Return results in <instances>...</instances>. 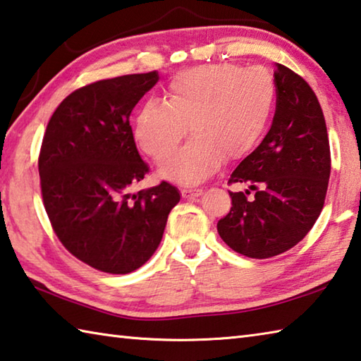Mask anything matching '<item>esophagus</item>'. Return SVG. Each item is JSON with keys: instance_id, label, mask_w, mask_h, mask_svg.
Here are the masks:
<instances>
[{"instance_id": "obj_1", "label": "esophagus", "mask_w": 361, "mask_h": 361, "mask_svg": "<svg viewBox=\"0 0 361 361\" xmlns=\"http://www.w3.org/2000/svg\"><path fill=\"white\" fill-rule=\"evenodd\" d=\"M180 193L184 198H197L201 193H203V190H201V188H188L187 187V188H180Z\"/></svg>"}]
</instances>
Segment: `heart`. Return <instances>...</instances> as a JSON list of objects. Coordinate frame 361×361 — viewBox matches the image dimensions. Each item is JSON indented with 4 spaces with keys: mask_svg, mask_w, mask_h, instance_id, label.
I'll list each match as a JSON object with an SVG mask.
<instances>
[{
    "mask_svg": "<svg viewBox=\"0 0 361 361\" xmlns=\"http://www.w3.org/2000/svg\"><path fill=\"white\" fill-rule=\"evenodd\" d=\"M276 98L267 69L209 63L177 73L166 87V103L147 101L135 122V141L145 155L163 161L187 133L193 137L164 161L163 179L198 184L222 161L249 154L267 130Z\"/></svg>",
    "mask_w": 361,
    "mask_h": 361,
    "instance_id": "b5f03b06",
    "label": "heart"
}]
</instances>
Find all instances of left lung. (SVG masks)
Masks as SVG:
<instances>
[{
	"label": "left lung",
	"mask_w": 361,
	"mask_h": 361,
	"mask_svg": "<svg viewBox=\"0 0 361 361\" xmlns=\"http://www.w3.org/2000/svg\"><path fill=\"white\" fill-rule=\"evenodd\" d=\"M276 112L262 144L238 164L231 182L249 190L230 192L231 209L219 220L226 245L250 258L292 249L319 219L331 171L330 142L319 99L307 82L276 63Z\"/></svg>",
	"instance_id": "8db88e82"
}]
</instances>
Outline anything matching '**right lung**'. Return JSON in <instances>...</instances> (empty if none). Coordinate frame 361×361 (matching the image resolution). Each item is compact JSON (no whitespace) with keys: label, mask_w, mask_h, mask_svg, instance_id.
Wrapping results in <instances>:
<instances>
[{"label":"right lung","mask_w":361,"mask_h":361,"mask_svg":"<svg viewBox=\"0 0 361 361\" xmlns=\"http://www.w3.org/2000/svg\"><path fill=\"white\" fill-rule=\"evenodd\" d=\"M158 73L93 82L61 101L39 154L46 212L61 244L98 271L131 273L154 255L180 195L168 182L133 195L149 166L130 114Z\"/></svg>","instance_id":"obj_1"}]
</instances>
